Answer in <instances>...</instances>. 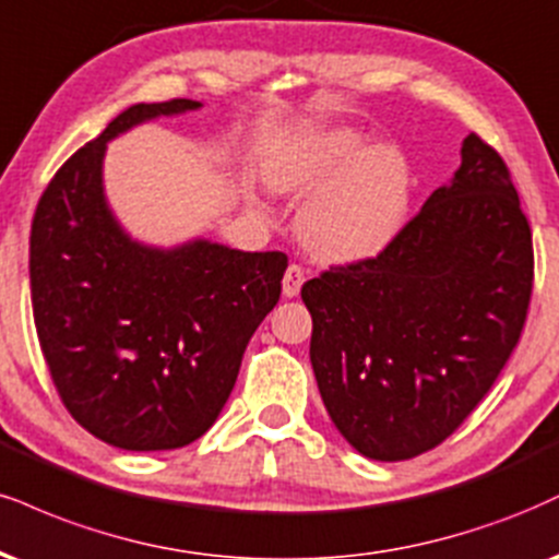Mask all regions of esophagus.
<instances>
[{
    "label": "esophagus",
    "instance_id": "esophagus-1",
    "mask_svg": "<svg viewBox=\"0 0 559 559\" xmlns=\"http://www.w3.org/2000/svg\"><path fill=\"white\" fill-rule=\"evenodd\" d=\"M305 278H307L305 267H301V265H288L286 273H284V297L286 299L297 297L301 284H305Z\"/></svg>",
    "mask_w": 559,
    "mask_h": 559
}]
</instances>
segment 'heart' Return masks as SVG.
<instances>
[{"label":"heart","mask_w":559,"mask_h":559,"mask_svg":"<svg viewBox=\"0 0 559 559\" xmlns=\"http://www.w3.org/2000/svg\"><path fill=\"white\" fill-rule=\"evenodd\" d=\"M275 192L309 200L299 215L301 241L322 262L378 258L403 231L412 211L414 174L393 143L352 127L299 134L271 156Z\"/></svg>","instance_id":"heart-1"}]
</instances>
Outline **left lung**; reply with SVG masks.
<instances>
[{
    "mask_svg": "<svg viewBox=\"0 0 559 559\" xmlns=\"http://www.w3.org/2000/svg\"><path fill=\"white\" fill-rule=\"evenodd\" d=\"M534 247L506 160L472 132L461 166L378 258L301 286L333 425L372 461L440 445L521 338Z\"/></svg>",
    "mask_w": 559,
    "mask_h": 559,
    "instance_id": "left-lung-1",
    "label": "left lung"
}]
</instances>
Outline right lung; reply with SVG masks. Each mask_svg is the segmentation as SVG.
I'll use <instances>...</instances> for the list:
<instances>
[{"mask_svg":"<svg viewBox=\"0 0 559 559\" xmlns=\"http://www.w3.org/2000/svg\"><path fill=\"white\" fill-rule=\"evenodd\" d=\"M200 106H130L53 174L33 215V320L51 380L80 427L122 450L185 448L211 429L288 265L211 239L143 245L109 207L106 143Z\"/></svg>","mask_w":559,"mask_h":559,"instance_id":"add662e5","label":"right lung"}]
</instances>
